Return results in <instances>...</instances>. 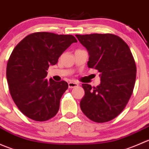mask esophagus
<instances>
[{"label":"esophagus","mask_w":149,"mask_h":149,"mask_svg":"<svg viewBox=\"0 0 149 149\" xmlns=\"http://www.w3.org/2000/svg\"><path fill=\"white\" fill-rule=\"evenodd\" d=\"M78 86H79V84L75 83V82H73V81H70L68 83V87L70 88H74V87Z\"/></svg>","instance_id":"esophagus-1"}]
</instances>
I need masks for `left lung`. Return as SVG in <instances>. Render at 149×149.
I'll return each mask as SVG.
<instances>
[{
  "label": "left lung",
  "instance_id": "left-lung-1",
  "mask_svg": "<svg viewBox=\"0 0 149 149\" xmlns=\"http://www.w3.org/2000/svg\"><path fill=\"white\" fill-rule=\"evenodd\" d=\"M88 52V68L100 73L101 83L97 87L82 84L85 94L81 109L95 123L112 120L121 113L134 88L136 65L125 42L112 34H76Z\"/></svg>",
  "mask_w": 149,
  "mask_h": 149
}]
</instances>
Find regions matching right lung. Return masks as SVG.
Wrapping results in <instances>:
<instances>
[{
	"label": "right lung",
	"instance_id": "obj_1",
	"mask_svg": "<svg viewBox=\"0 0 149 149\" xmlns=\"http://www.w3.org/2000/svg\"><path fill=\"white\" fill-rule=\"evenodd\" d=\"M76 42L69 34L35 32L24 37L12 51L6 67L8 88L14 103L29 118L46 121L58 113L68 84L47 80V70Z\"/></svg>",
	"mask_w": 149,
	"mask_h": 149
}]
</instances>
